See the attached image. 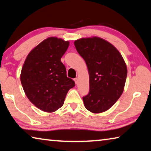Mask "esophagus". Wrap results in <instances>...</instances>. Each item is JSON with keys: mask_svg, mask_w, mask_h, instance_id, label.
<instances>
[{"mask_svg": "<svg viewBox=\"0 0 151 151\" xmlns=\"http://www.w3.org/2000/svg\"><path fill=\"white\" fill-rule=\"evenodd\" d=\"M74 81H75V83H76V84H77V83H78V78H75V79H74Z\"/></svg>", "mask_w": 151, "mask_h": 151, "instance_id": "esophagus-1", "label": "esophagus"}]
</instances>
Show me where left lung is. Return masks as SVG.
Here are the masks:
<instances>
[{
	"mask_svg": "<svg viewBox=\"0 0 151 151\" xmlns=\"http://www.w3.org/2000/svg\"><path fill=\"white\" fill-rule=\"evenodd\" d=\"M76 49L85 60L89 73V93L83 97L85 108L93 113L107 111L123 92L127 68L119 50L99 37L75 41Z\"/></svg>",
	"mask_w": 151,
	"mask_h": 151,
	"instance_id": "left-lung-1",
	"label": "left lung"
}]
</instances>
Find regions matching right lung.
<instances>
[{
    "label": "right lung",
    "instance_id": "obj_1",
    "mask_svg": "<svg viewBox=\"0 0 151 151\" xmlns=\"http://www.w3.org/2000/svg\"><path fill=\"white\" fill-rule=\"evenodd\" d=\"M69 42L50 37L30 51L24 61L20 81L29 101L42 111L55 112L63 105L66 94L75 86L60 61Z\"/></svg>",
    "mask_w": 151,
    "mask_h": 151
}]
</instances>
